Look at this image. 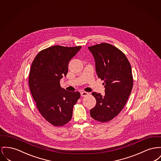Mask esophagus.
<instances>
[{"instance_id":"34e87169","label":"esophagus","mask_w":161,"mask_h":161,"mask_svg":"<svg viewBox=\"0 0 161 161\" xmlns=\"http://www.w3.org/2000/svg\"><path fill=\"white\" fill-rule=\"evenodd\" d=\"M87 95H89V93L87 92H85V91H82L81 92V97H85V96Z\"/></svg>"}]
</instances>
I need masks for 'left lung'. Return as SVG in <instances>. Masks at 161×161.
<instances>
[{"label":"left lung","instance_id":"1","mask_svg":"<svg viewBox=\"0 0 161 161\" xmlns=\"http://www.w3.org/2000/svg\"><path fill=\"white\" fill-rule=\"evenodd\" d=\"M94 57L98 78L104 80L105 94L92 92L97 103L90 110L97 121L107 122L123 109L132 91V70L125 55L119 48L108 43L88 47Z\"/></svg>","mask_w":161,"mask_h":161}]
</instances>
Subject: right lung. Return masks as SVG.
<instances>
[{
    "label": "right lung",
    "instance_id": "add662e5",
    "mask_svg": "<svg viewBox=\"0 0 161 161\" xmlns=\"http://www.w3.org/2000/svg\"><path fill=\"white\" fill-rule=\"evenodd\" d=\"M81 46H54L39 52L29 74V86L39 113L52 125L61 126L72 119L73 108L80 97L79 92H69L60 86L66 76L70 60Z\"/></svg>",
    "mask_w": 161,
    "mask_h": 161
}]
</instances>
